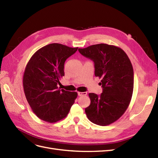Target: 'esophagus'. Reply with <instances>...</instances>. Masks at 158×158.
I'll use <instances>...</instances> for the list:
<instances>
[{
	"label": "esophagus",
	"mask_w": 158,
	"mask_h": 158,
	"mask_svg": "<svg viewBox=\"0 0 158 158\" xmlns=\"http://www.w3.org/2000/svg\"><path fill=\"white\" fill-rule=\"evenodd\" d=\"M78 95H79V96H82V95H86L87 93L86 92H78Z\"/></svg>",
	"instance_id": "obj_1"
}]
</instances>
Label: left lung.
<instances>
[{
  "label": "left lung",
  "instance_id": "left-lung-1",
  "mask_svg": "<svg viewBox=\"0 0 158 158\" xmlns=\"http://www.w3.org/2000/svg\"><path fill=\"white\" fill-rule=\"evenodd\" d=\"M80 54L92 60L95 76L102 78L99 95L89 93V106L85 109L89 120L100 126L114 123L130 104L134 88V72L128 56L120 47L106 44L78 49Z\"/></svg>",
  "mask_w": 158,
  "mask_h": 158
}]
</instances>
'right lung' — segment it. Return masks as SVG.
Listing matches in <instances>:
<instances>
[{
	"label": "right lung",
	"instance_id": "1",
	"mask_svg": "<svg viewBox=\"0 0 158 158\" xmlns=\"http://www.w3.org/2000/svg\"><path fill=\"white\" fill-rule=\"evenodd\" d=\"M60 44H51L37 50L26 65L23 87L33 112L41 120L56 123L64 118L78 94L58 88L64 76L65 60L78 50Z\"/></svg>",
	"mask_w": 158,
	"mask_h": 158
}]
</instances>
